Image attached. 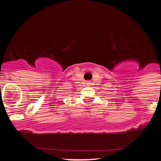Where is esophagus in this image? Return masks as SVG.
<instances>
[{"mask_svg":"<svg viewBox=\"0 0 161 161\" xmlns=\"http://www.w3.org/2000/svg\"><path fill=\"white\" fill-rule=\"evenodd\" d=\"M86 85H87V86H91V85H92V82H91V81H87V82H86Z\"/></svg>","mask_w":161,"mask_h":161,"instance_id":"1","label":"esophagus"}]
</instances>
